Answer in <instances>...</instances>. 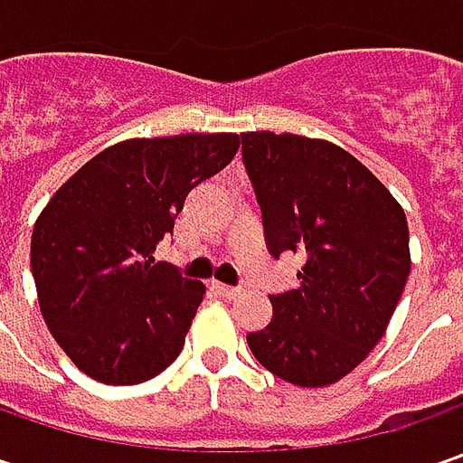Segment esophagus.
<instances>
[{
    "label": "esophagus",
    "mask_w": 463,
    "mask_h": 463,
    "mask_svg": "<svg viewBox=\"0 0 463 463\" xmlns=\"http://www.w3.org/2000/svg\"><path fill=\"white\" fill-rule=\"evenodd\" d=\"M213 288L219 291L222 296H226V298H234V296L240 294V288H234V286H226V283H213Z\"/></svg>",
    "instance_id": "obj_1"
}]
</instances>
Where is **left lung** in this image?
Returning a JSON list of instances; mask_svg holds the SVG:
<instances>
[{
	"instance_id": "obj_1",
	"label": "left lung",
	"mask_w": 463,
	"mask_h": 463,
	"mask_svg": "<svg viewBox=\"0 0 463 463\" xmlns=\"http://www.w3.org/2000/svg\"><path fill=\"white\" fill-rule=\"evenodd\" d=\"M273 258H304L298 286L270 296L250 332L260 364L296 386L347 376L383 337L410 276V229L392 193L345 149L294 134H241Z\"/></svg>"
}]
</instances>
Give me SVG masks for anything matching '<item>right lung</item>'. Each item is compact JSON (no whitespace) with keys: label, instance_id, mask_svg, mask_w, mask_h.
Instances as JSON below:
<instances>
[{"label":"right lung","instance_id":"add662e5","mask_svg":"<svg viewBox=\"0 0 463 463\" xmlns=\"http://www.w3.org/2000/svg\"><path fill=\"white\" fill-rule=\"evenodd\" d=\"M237 149V134L120 141L71 175L38 216V304L63 353L95 382H149L180 355L205 286L154 262V252L187 193Z\"/></svg>","mask_w":463,"mask_h":463}]
</instances>
